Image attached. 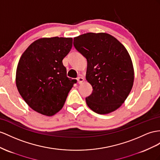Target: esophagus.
<instances>
[{"label": "esophagus", "instance_id": "esophagus-1", "mask_svg": "<svg viewBox=\"0 0 160 160\" xmlns=\"http://www.w3.org/2000/svg\"><path fill=\"white\" fill-rule=\"evenodd\" d=\"M84 78H82V77L79 76V77L77 78V81H78V84H82L84 82Z\"/></svg>", "mask_w": 160, "mask_h": 160}]
</instances>
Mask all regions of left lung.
<instances>
[{
  "label": "left lung",
  "mask_w": 160,
  "mask_h": 160,
  "mask_svg": "<svg viewBox=\"0 0 160 160\" xmlns=\"http://www.w3.org/2000/svg\"><path fill=\"white\" fill-rule=\"evenodd\" d=\"M73 45L87 60L86 79L93 91L86 98L99 114L119 108L132 90L134 72L131 57L119 40L108 33H89L73 38Z\"/></svg>",
  "instance_id": "8db88e82"
}]
</instances>
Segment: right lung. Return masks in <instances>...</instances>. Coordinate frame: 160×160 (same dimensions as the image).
<instances>
[{
    "label": "right lung",
    "instance_id": "1",
    "mask_svg": "<svg viewBox=\"0 0 160 160\" xmlns=\"http://www.w3.org/2000/svg\"><path fill=\"white\" fill-rule=\"evenodd\" d=\"M72 38H42L23 52L15 82L20 95L35 112L55 115L63 107L76 80L67 77L62 60L72 47Z\"/></svg>",
    "mask_w": 160,
    "mask_h": 160
}]
</instances>
